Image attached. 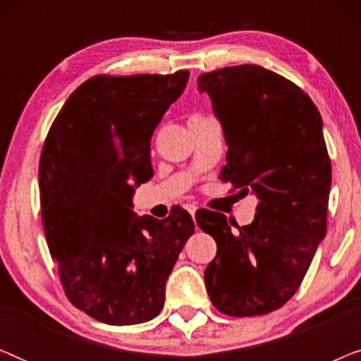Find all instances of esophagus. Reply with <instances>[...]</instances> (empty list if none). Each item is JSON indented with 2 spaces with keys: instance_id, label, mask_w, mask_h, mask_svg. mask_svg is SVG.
Masks as SVG:
<instances>
[{
  "instance_id": "obj_1",
  "label": "esophagus",
  "mask_w": 361,
  "mask_h": 361,
  "mask_svg": "<svg viewBox=\"0 0 361 361\" xmlns=\"http://www.w3.org/2000/svg\"><path fill=\"white\" fill-rule=\"evenodd\" d=\"M184 209H185L187 212H189V214H190L192 216L195 215V210H197V207H195L194 204H185V205H184Z\"/></svg>"
}]
</instances>
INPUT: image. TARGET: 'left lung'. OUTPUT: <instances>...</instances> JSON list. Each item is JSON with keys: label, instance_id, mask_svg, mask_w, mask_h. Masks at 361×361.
Wrapping results in <instances>:
<instances>
[{"label": "left lung", "instance_id": "1", "mask_svg": "<svg viewBox=\"0 0 361 361\" xmlns=\"http://www.w3.org/2000/svg\"><path fill=\"white\" fill-rule=\"evenodd\" d=\"M228 145L220 179L258 199L255 220L230 228L224 214L197 216L216 241L205 269L212 304L233 317L283 307L327 231L332 167L317 106L302 88L245 63L202 73Z\"/></svg>", "mask_w": 361, "mask_h": 361}]
</instances>
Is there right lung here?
<instances>
[{
    "mask_svg": "<svg viewBox=\"0 0 361 361\" xmlns=\"http://www.w3.org/2000/svg\"><path fill=\"white\" fill-rule=\"evenodd\" d=\"M189 71L95 75L59 111L39 161L41 214L63 293L108 325L154 319L194 221L136 216L135 185L151 179V136Z\"/></svg>",
    "mask_w": 361,
    "mask_h": 361,
    "instance_id": "add662e5",
    "label": "right lung"
}]
</instances>
